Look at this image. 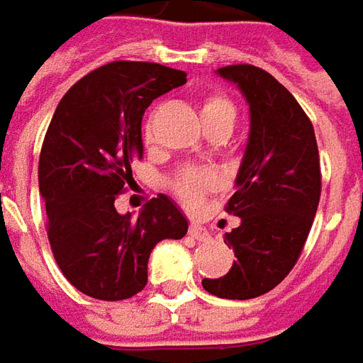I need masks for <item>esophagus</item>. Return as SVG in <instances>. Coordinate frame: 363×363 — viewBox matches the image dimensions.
Returning <instances> with one entry per match:
<instances>
[{
    "mask_svg": "<svg viewBox=\"0 0 363 363\" xmlns=\"http://www.w3.org/2000/svg\"><path fill=\"white\" fill-rule=\"evenodd\" d=\"M190 235L194 237V239H198V241H208L210 239V233L208 228L202 227V225H190Z\"/></svg>",
    "mask_w": 363,
    "mask_h": 363,
    "instance_id": "34e87169",
    "label": "esophagus"
}]
</instances>
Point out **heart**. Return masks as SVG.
Here are the masks:
<instances>
[{
  "label": "heart",
  "mask_w": 363,
  "mask_h": 363,
  "mask_svg": "<svg viewBox=\"0 0 363 363\" xmlns=\"http://www.w3.org/2000/svg\"><path fill=\"white\" fill-rule=\"evenodd\" d=\"M202 122H225L233 128L235 122V108L223 96H210L202 101L200 108ZM214 186V177L210 173H188L179 179L177 194L184 198L186 204H198L204 196V191Z\"/></svg>",
  "instance_id": "obj_1"
}]
</instances>
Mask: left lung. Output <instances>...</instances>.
<instances>
[{
    "label": "left lung",
    "mask_w": 363,
    "mask_h": 363,
    "mask_svg": "<svg viewBox=\"0 0 363 363\" xmlns=\"http://www.w3.org/2000/svg\"><path fill=\"white\" fill-rule=\"evenodd\" d=\"M216 75L247 101L249 136L227 204L241 218L225 235L237 262L202 286L218 298L247 300L276 288L300 257L320 198L317 138L298 101L267 71L230 65Z\"/></svg>",
    "instance_id": "obj_1"
}]
</instances>
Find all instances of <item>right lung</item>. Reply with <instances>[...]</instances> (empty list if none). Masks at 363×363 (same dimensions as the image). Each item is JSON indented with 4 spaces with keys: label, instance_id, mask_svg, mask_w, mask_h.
<instances>
[{
    "label": "right lung",
    "instance_id": "right-lung-1",
    "mask_svg": "<svg viewBox=\"0 0 363 363\" xmlns=\"http://www.w3.org/2000/svg\"><path fill=\"white\" fill-rule=\"evenodd\" d=\"M184 83L186 73L165 65H104L65 94L48 124L38 163L48 241L65 278L91 298L135 296L147 286L155 245L188 233L186 214L165 194L136 220L114 208L133 179L130 163L143 159L145 110Z\"/></svg>",
    "mask_w": 363,
    "mask_h": 363
}]
</instances>
